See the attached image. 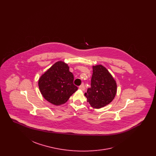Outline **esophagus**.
I'll list each match as a JSON object with an SVG mask.
<instances>
[{"instance_id": "obj_1", "label": "esophagus", "mask_w": 156, "mask_h": 156, "mask_svg": "<svg viewBox=\"0 0 156 156\" xmlns=\"http://www.w3.org/2000/svg\"><path fill=\"white\" fill-rule=\"evenodd\" d=\"M79 89H81L82 90H85V87L83 84H82L80 87H79Z\"/></svg>"}]
</instances>
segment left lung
<instances>
[{
	"mask_svg": "<svg viewBox=\"0 0 156 156\" xmlns=\"http://www.w3.org/2000/svg\"><path fill=\"white\" fill-rule=\"evenodd\" d=\"M92 68L91 87L84 95L93 108L99 109L113 100L117 92V84L111 74L103 66H93Z\"/></svg>",
	"mask_w": 156,
	"mask_h": 156,
	"instance_id": "1",
	"label": "left lung"
}]
</instances>
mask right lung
<instances>
[{"instance_id": "1", "label": "right lung", "mask_w": 156, "mask_h": 156, "mask_svg": "<svg viewBox=\"0 0 156 156\" xmlns=\"http://www.w3.org/2000/svg\"><path fill=\"white\" fill-rule=\"evenodd\" d=\"M69 66L62 61L53 64L40 77L38 85L45 99L55 106L66 103L77 90L73 83L74 75Z\"/></svg>"}]
</instances>
